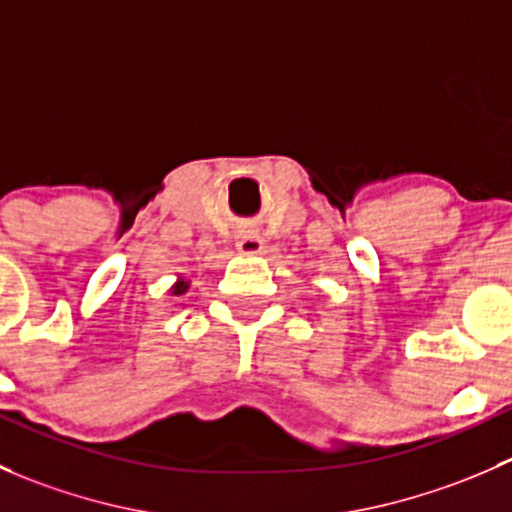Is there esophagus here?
<instances>
[{"instance_id": "obj_1", "label": "esophagus", "mask_w": 512, "mask_h": 512, "mask_svg": "<svg viewBox=\"0 0 512 512\" xmlns=\"http://www.w3.org/2000/svg\"><path fill=\"white\" fill-rule=\"evenodd\" d=\"M235 247L242 252V255L255 257V255H262V250H265V242H262V237L257 235L255 230H240L235 237Z\"/></svg>"}]
</instances>
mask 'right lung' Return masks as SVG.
I'll return each mask as SVG.
<instances>
[{
    "mask_svg": "<svg viewBox=\"0 0 512 512\" xmlns=\"http://www.w3.org/2000/svg\"><path fill=\"white\" fill-rule=\"evenodd\" d=\"M188 287H190L188 280H178V282H175V285H173V289H170V294H183Z\"/></svg>",
    "mask_w": 512,
    "mask_h": 512,
    "instance_id": "1",
    "label": "right lung"
}]
</instances>
